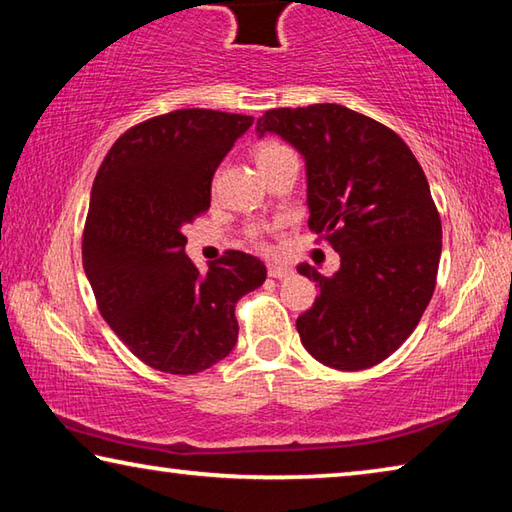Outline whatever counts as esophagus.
<instances>
[{
	"instance_id": "obj_1",
	"label": "esophagus",
	"mask_w": 512,
	"mask_h": 512,
	"mask_svg": "<svg viewBox=\"0 0 512 512\" xmlns=\"http://www.w3.org/2000/svg\"><path fill=\"white\" fill-rule=\"evenodd\" d=\"M293 275V268L280 266V264H268V277H275V280H287Z\"/></svg>"
}]
</instances>
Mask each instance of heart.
I'll list each match as a JSON object with an SVG mask.
<instances>
[{"label": "heart", "instance_id": "1", "mask_svg": "<svg viewBox=\"0 0 512 512\" xmlns=\"http://www.w3.org/2000/svg\"><path fill=\"white\" fill-rule=\"evenodd\" d=\"M284 153H291L287 146H282V144H277V142H262L255 149V162H257V167L259 169H264L266 164H271L273 160H277L280 158V155H284ZM257 235V232H255Z\"/></svg>", "mask_w": 512, "mask_h": 512}]
</instances>
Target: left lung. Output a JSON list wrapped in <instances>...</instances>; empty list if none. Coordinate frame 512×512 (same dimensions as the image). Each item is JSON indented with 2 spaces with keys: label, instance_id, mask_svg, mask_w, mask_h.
<instances>
[{
  "label": "left lung",
  "instance_id": "8db88e82",
  "mask_svg": "<svg viewBox=\"0 0 512 512\" xmlns=\"http://www.w3.org/2000/svg\"><path fill=\"white\" fill-rule=\"evenodd\" d=\"M257 133L305 158L309 230L341 257L332 277L300 264L320 289L298 316L305 350L336 370H363L409 339L436 289L443 225L427 176L391 128L339 103L275 108Z\"/></svg>",
  "mask_w": 512,
  "mask_h": 512
}]
</instances>
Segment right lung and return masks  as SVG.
I'll list each match as a JSON object with an SVG mask.
<instances>
[{"mask_svg": "<svg viewBox=\"0 0 512 512\" xmlns=\"http://www.w3.org/2000/svg\"><path fill=\"white\" fill-rule=\"evenodd\" d=\"M253 117L185 108L146 119L112 144L83 230V268L101 316L160 372L196 375L235 348V305L266 266L228 250L201 273L183 228L210 210L212 176Z\"/></svg>", "mask_w": 512, "mask_h": 512, "instance_id": "add662e5", "label": "right lung"}]
</instances>
